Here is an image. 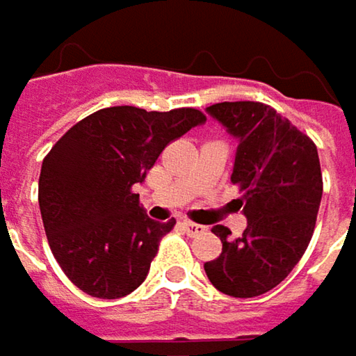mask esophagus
<instances>
[{
	"label": "esophagus",
	"instance_id": "1",
	"mask_svg": "<svg viewBox=\"0 0 356 356\" xmlns=\"http://www.w3.org/2000/svg\"><path fill=\"white\" fill-rule=\"evenodd\" d=\"M182 229L194 237V235H200V233H204L207 231V227H202V225H196V222H192V220H182Z\"/></svg>",
	"mask_w": 356,
	"mask_h": 356
}]
</instances>
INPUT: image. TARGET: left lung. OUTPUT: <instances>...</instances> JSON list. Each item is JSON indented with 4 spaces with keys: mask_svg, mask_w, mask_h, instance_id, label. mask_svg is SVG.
Here are the masks:
<instances>
[{
    "mask_svg": "<svg viewBox=\"0 0 356 356\" xmlns=\"http://www.w3.org/2000/svg\"><path fill=\"white\" fill-rule=\"evenodd\" d=\"M207 113L237 140L231 180L243 191L247 227L231 239V231L216 225L222 253L204 271L218 292L255 298L288 277L312 239L322 198L318 149L264 103H216Z\"/></svg>",
    "mask_w": 356,
    "mask_h": 356,
    "instance_id": "1",
    "label": "left lung"
}]
</instances>
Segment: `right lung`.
<instances>
[{"mask_svg": "<svg viewBox=\"0 0 356 356\" xmlns=\"http://www.w3.org/2000/svg\"><path fill=\"white\" fill-rule=\"evenodd\" d=\"M204 121L186 107H107L56 141L40 170V213L52 255L76 288L115 300L143 284L176 220L145 215L136 186L170 141Z\"/></svg>", "mask_w": 356, "mask_h": 356, "instance_id": "right-lung-1", "label": "right lung"}]
</instances>
